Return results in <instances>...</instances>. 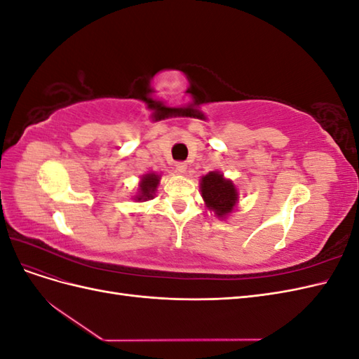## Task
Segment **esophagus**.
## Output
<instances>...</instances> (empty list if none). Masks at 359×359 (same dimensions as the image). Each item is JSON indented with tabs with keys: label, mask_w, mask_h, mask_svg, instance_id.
Segmentation results:
<instances>
[{
	"label": "esophagus",
	"mask_w": 359,
	"mask_h": 359,
	"mask_svg": "<svg viewBox=\"0 0 359 359\" xmlns=\"http://www.w3.org/2000/svg\"><path fill=\"white\" fill-rule=\"evenodd\" d=\"M175 169H177L178 172L184 173V172L187 170V163H186V161H177V163H175Z\"/></svg>",
	"instance_id": "34e87169"
}]
</instances>
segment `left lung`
I'll return each mask as SVG.
<instances>
[{
	"label": "left lung",
	"instance_id": "left-lung-1",
	"mask_svg": "<svg viewBox=\"0 0 359 359\" xmlns=\"http://www.w3.org/2000/svg\"><path fill=\"white\" fill-rule=\"evenodd\" d=\"M201 191L206 206L219 217L232 212L238 201V193L232 181L224 180L219 172H210L208 175L202 177Z\"/></svg>",
	"mask_w": 359,
	"mask_h": 359
}]
</instances>
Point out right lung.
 I'll return each instance as SVG.
<instances>
[{
	"label": "right lung",
	"mask_w": 359,
	"mask_h": 359,
	"mask_svg": "<svg viewBox=\"0 0 359 359\" xmlns=\"http://www.w3.org/2000/svg\"><path fill=\"white\" fill-rule=\"evenodd\" d=\"M160 181V177L156 173H147L144 175L142 181L139 184V196H136L137 201H148L154 198V191L157 189V184Z\"/></svg>",
	"instance_id": "1"
}]
</instances>
